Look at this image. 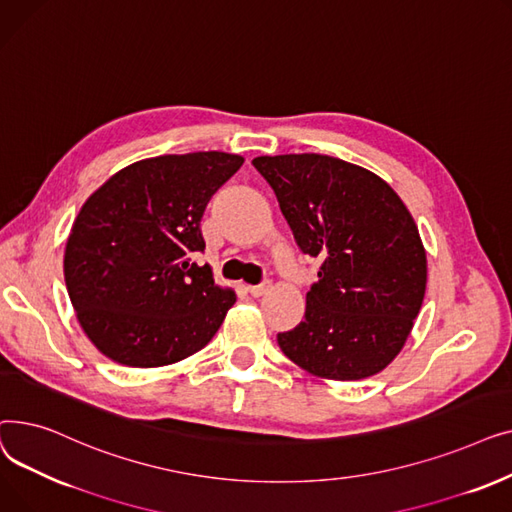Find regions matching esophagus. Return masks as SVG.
<instances>
[{
  "label": "esophagus",
  "mask_w": 512,
  "mask_h": 512,
  "mask_svg": "<svg viewBox=\"0 0 512 512\" xmlns=\"http://www.w3.org/2000/svg\"><path fill=\"white\" fill-rule=\"evenodd\" d=\"M270 288H272L270 282H263V284H259V286H247V292L251 294V297L259 299V297H263L265 292H270Z\"/></svg>",
  "instance_id": "1"
}]
</instances>
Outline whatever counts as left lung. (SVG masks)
Instances as JSON below:
<instances>
[{"label":"left lung","mask_w":512,"mask_h":512,"mask_svg":"<svg viewBox=\"0 0 512 512\" xmlns=\"http://www.w3.org/2000/svg\"><path fill=\"white\" fill-rule=\"evenodd\" d=\"M303 253L321 261L305 319L278 334L282 353L311 375L353 382L386 369L419 315L427 257L411 211L373 172L319 153L261 155Z\"/></svg>","instance_id":"left-lung-1"}]
</instances>
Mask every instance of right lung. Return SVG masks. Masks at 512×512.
Listing matches in <instances>:
<instances>
[{"instance_id": "obj_1", "label": "right lung", "mask_w": 512, "mask_h": 512, "mask_svg": "<svg viewBox=\"0 0 512 512\" xmlns=\"http://www.w3.org/2000/svg\"><path fill=\"white\" fill-rule=\"evenodd\" d=\"M245 157L224 151L134 161L80 207L64 251L76 319L97 351L128 367H164L197 351L236 303L213 282L201 218Z\"/></svg>"}]
</instances>
